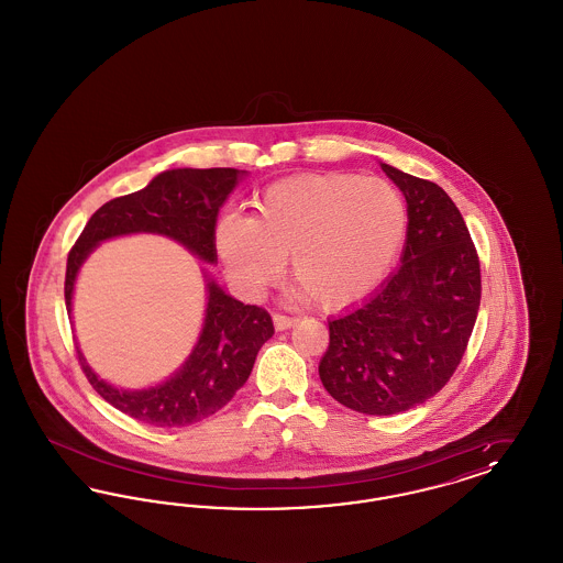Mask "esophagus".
Instances as JSON below:
<instances>
[{"label":"esophagus","instance_id":"obj_1","mask_svg":"<svg viewBox=\"0 0 563 563\" xmlns=\"http://www.w3.org/2000/svg\"><path fill=\"white\" fill-rule=\"evenodd\" d=\"M272 321H274V329H276V331H285V329H291L295 322H297V319H294V317H285V314H274Z\"/></svg>","mask_w":563,"mask_h":563}]
</instances>
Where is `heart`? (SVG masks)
<instances>
[{"label": "heart", "instance_id": "obj_1", "mask_svg": "<svg viewBox=\"0 0 563 563\" xmlns=\"http://www.w3.org/2000/svg\"><path fill=\"white\" fill-rule=\"evenodd\" d=\"M405 234L407 205L390 181L308 173L264 189L253 200L251 217L225 214L214 242L244 294H264L289 260L301 294L340 310L384 280Z\"/></svg>", "mask_w": 563, "mask_h": 563}]
</instances>
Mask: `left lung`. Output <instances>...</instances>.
I'll use <instances>...</instances> for the list:
<instances>
[{
  "instance_id": "obj_1",
  "label": "left lung",
  "mask_w": 563,
  "mask_h": 563,
  "mask_svg": "<svg viewBox=\"0 0 563 563\" xmlns=\"http://www.w3.org/2000/svg\"><path fill=\"white\" fill-rule=\"evenodd\" d=\"M379 166L407 202L401 264L361 306L329 321L319 375L335 401L393 416L434 397L460 365L479 312L482 269L443 188Z\"/></svg>"
}]
</instances>
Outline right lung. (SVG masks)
<instances>
[{
    "mask_svg": "<svg viewBox=\"0 0 563 563\" xmlns=\"http://www.w3.org/2000/svg\"><path fill=\"white\" fill-rule=\"evenodd\" d=\"M246 170L170 168L129 196L106 202L86 223L67 257L65 303L74 310V289L84 262L101 242L131 234H161L186 246L207 264H217V214ZM207 308L198 342L175 374L147 388H118L97 374L78 349L92 388L115 409L139 422L177 429L200 422L232 401L253 372L260 349L274 335L268 312L225 294L209 272Z\"/></svg>",
    "mask_w": 563,
    "mask_h": 563,
    "instance_id": "obj_1",
    "label": "right lung"
}]
</instances>
